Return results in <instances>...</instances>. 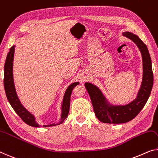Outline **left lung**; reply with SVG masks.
I'll return each instance as SVG.
<instances>
[{
	"label": "left lung",
	"mask_w": 158,
	"mask_h": 158,
	"mask_svg": "<svg viewBox=\"0 0 158 158\" xmlns=\"http://www.w3.org/2000/svg\"><path fill=\"white\" fill-rule=\"evenodd\" d=\"M123 35L131 40L140 49L143 60L142 83L136 98L126 105H112L97 86L89 82L84 84L96 118L105 123H124L133 120L145 106L153 85L151 58L147 46L132 32H125Z\"/></svg>",
	"instance_id": "left-lung-1"
}]
</instances>
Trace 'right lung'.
I'll return each mask as SVG.
<instances>
[{
  "label": "right lung",
  "mask_w": 158,
  "mask_h": 158,
  "mask_svg": "<svg viewBox=\"0 0 158 158\" xmlns=\"http://www.w3.org/2000/svg\"><path fill=\"white\" fill-rule=\"evenodd\" d=\"M15 47L13 45L10 48V51L7 55L6 63L4 66V88L9 103L13 107L16 114L21 118V119L25 123L32 127H40V125L35 121V117L33 114L30 113L28 110L23 106L21 103L20 99L16 93L15 84H14L13 79V59L14 53H15ZM79 82H74L67 87L66 90L64 98L62 103V114H61V118L58 123H52L49 125H44L43 127L55 126L56 125H60L64 121L69 114V106H70V97H71L72 91L74 86L78 85Z\"/></svg>",
  "instance_id": "add662e5"
}]
</instances>
